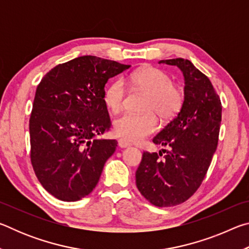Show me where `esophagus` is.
<instances>
[{
  "mask_svg": "<svg viewBox=\"0 0 249 249\" xmlns=\"http://www.w3.org/2000/svg\"><path fill=\"white\" fill-rule=\"evenodd\" d=\"M119 147H121V148H127V147H129L130 146V144L129 142H127L126 141H124V140H120L119 141Z\"/></svg>",
  "mask_w": 249,
  "mask_h": 249,
  "instance_id": "34e87169",
  "label": "esophagus"
}]
</instances>
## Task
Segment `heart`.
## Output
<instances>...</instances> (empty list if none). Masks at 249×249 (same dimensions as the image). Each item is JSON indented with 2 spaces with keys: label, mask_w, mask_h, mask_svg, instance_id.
Segmentation results:
<instances>
[{
  "label": "heart",
  "mask_w": 249,
  "mask_h": 249,
  "mask_svg": "<svg viewBox=\"0 0 249 249\" xmlns=\"http://www.w3.org/2000/svg\"><path fill=\"white\" fill-rule=\"evenodd\" d=\"M128 79L135 89L148 94L144 107L146 113H125L115 120L113 130L116 136L137 142L157 129L158 119L156 114L162 121L172 120L178 114L184 103V92L172 82L169 74L153 67H144L134 71ZM125 96V84L117 79L105 88L103 101L109 111L117 113L123 107Z\"/></svg>",
  "instance_id": "obj_1"
}]
</instances>
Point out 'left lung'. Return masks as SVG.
<instances>
[{
	"mask_svg": "<svg viewBox=\"0 0 249 249\" xmlns=\"http://www.w3.org/2000/svg\"><path fill=\"white\" fill-rule=\"evenodd\" d=\"M179 67L184 77V103L181 111L156 135L161 151H144L136 171V185L142 196L159 208L183 203L195 195L203 181L215 153L222 104L210 79L188 59L160 60Z\"/></svg>",
	"mask_w": 249,
	"mask_h": 249,
	"instance_id": "obj_1",
	"label": "left lung"
}]
</instances>
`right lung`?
<instances>
[{
    "label": "right lung",
    "mask_w": 249,
    "mask_h": 249,
    "mask_svg": "<svg viewBox=\"0 0 249 249\" xmlns=\"http://www.w3.org/2000/svg\"><path fill=\"white\" fill-rule=\"evenodd\" d=\"M129 67L82 56L56 66L37 86L29 119L31 161L57 199L81 200L98 184L117 146L115 140H94L111 126L104 87Z\"/></svg>",
    "instance_id": "1"
}]
</instances>
